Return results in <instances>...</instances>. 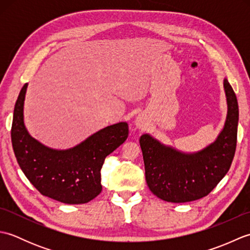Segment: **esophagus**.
I'll use <instances>...</instances> for the list:
<instances>
[{"mask_svg": "<svg viewBox=\"0 0 250 250\" xmlns=\"http://www.w3.org/2000/svg\"><path fill=\"white\" fill-rule=\"evenodd\" d=\"M145 124H146V120H145V117L143 115H139L134 120V125H136V128L139 129L143 128V126L145 125Z\"/></svg>", "mask_w": 250, "mask_h": 250, "instance_id": "1", "label": "esophagus"}]
</instances>
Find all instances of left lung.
I'll list each match as a JSON object with an SVG mask.
<instances>
[{
  "label": "left lung",
  "mask_w": 250,
  "mask_h": 250,
  "mask_svg": "<svg viewBox=\"0 0 250 250\" xmlns=\"http://www.w3.org/2000/svg\"><path fill=\"white\" fill-rule=\"evenodd\" d=\"M227 118L217 139L203 149L185 152L166 145L149 133L141 136L148 187L159 199L172 203L199 200L213 190L229 171L235 153L238 104L228 79H224Z\"/></svg>",
  "instance_id": "obj_1"
}]
</instances>
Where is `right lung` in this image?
Listing matches in <instances>:
<instances>
[{
    "instance_id": "obj_1",
    "label": "right lung",
    "mask_w": 250,
    "mask_h": 250,
    "mask_svg": "<svg viewBox=\"0 0 250 250\" xmlns=\"http://www.w3.org/2000/svg\"><path fill=\"white\" fill-rule=\"evenodd\" d=\"M28 83L15 105L12 143L20 168L40 192L65 204L88 203L102 191L105 158L128 139L129 125L118 122L99 130L67 149H56L32 137L24 125Z\"/></svg>"
}]
</instances>
